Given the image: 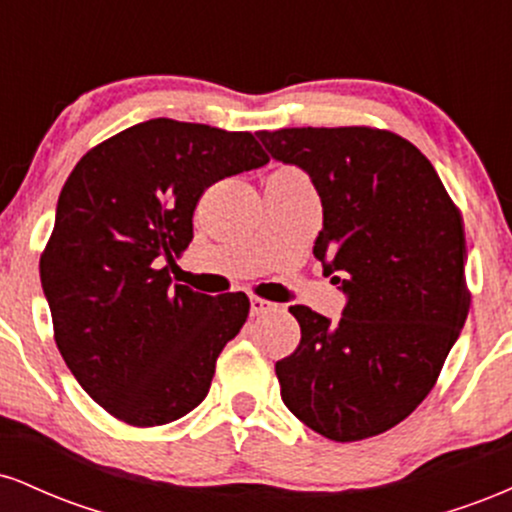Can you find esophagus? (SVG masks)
Returning a JSON list of instances; mask_svg holds the SVG:
<instances>
[{
  "label": "esophagus",
  "instance_id": "esophagus-1",
  "mask_svg": "<svg viewBox=\"0 0 512 512\" xmlns=\"http://www.w3.org/2000/svg\"><path fill=\"white\" fill-rule=\"evenodd\" d=\"M272 310H276V303L264 301V298H260V296L250 298V313L252 315H264V313H272Z\"/></svg>",
  "mask_w": 512,
  "mask_h": 512
}]
</instances>
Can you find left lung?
I'll return each mask as SVG.
<instances>
[{"label": "left lung", "mask_w": 512, "mask_h": 512, "mask_svg": "<svg viewBox=\"0 0 512 512\" xmlns=\"http://www.w3.org/2000/svg\"><path fill=\"white\" fill-rule=\"evenodd\" d=\"M322 202L315 257L349 296L339 322L291 305L301 342L276 361L281 399L320 436L354 443L424 402L467 320V240L431 161L390 129L257 132Z\"/></svg>", "instance_id": "8db88e82"}]
</instances>
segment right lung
Here are the masks:
<instances>
[{"label":"right lung","mask_w":512,"mask_h":512,"mask_svg":"<svg viewBox=\"0 0 512 512\" xmlns=\"http://www.w3.org/2000/svg\"><path fill=\"white\" fill-rule=\"evenodd\" d=\"M269 161L255 134L139 122L88 149L40 255L55 344L93 402L129 426L180 419L207 397L216 358L245 325V293L173 284L204 190Z\"/></svg>","instance_id":"obj_1"}]
</instances>
